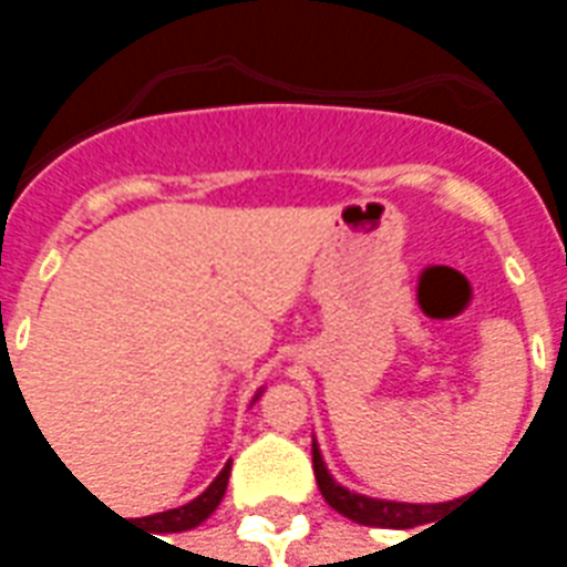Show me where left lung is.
Returning <instances> with one entry per match:
<instances>
[{"mask_svg": "<svg viewBox=\"0 0 567 567\" xmlns=\"http://www.w3.org/2000/svg\"><path fill=\"white\" fill-rule=\"evenodd\" d=\"M312 471H316V483H319L321 495L331 504L333 511L349 516L352 523L361 525H377V528H413V525H425L427 519H434V513L440 507H450V504H404V501H380V498H364L349 492L340 483H333V476L328 474V467L321 462L319 446L312 443Z\"/></svg>", "mask_w": 567, "mask_h": 567, "instance_id": "1", "label": "left lung"}]
</instances>
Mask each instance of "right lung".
Masks as SVG:
<instances>
[{"label": "right lung", "mask_w": 567, "mask_h": 567, "mask_svg": "<svg viewBox=\"0 0 567 567\" xmlns=\"http://www.w3.org/2000/svg\"><path fill=\"white\" fill-rule=\"evenodd\" d=\"M227 476H230V464H224V471L215 476V483H212L199 498H194L185 507H175V511L157 513V516H145L142 523L148 525L154 535H161V532H187V528H194L199 525L206 516H209L218 504H221L224 492H227Z\"/></svg>", "instance_id": "1"}]
</instances>
